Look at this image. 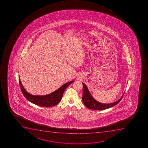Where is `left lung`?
<instances>
[{"mask_svg": "<svg viewBox=\"0 0 148 148\" xmlns=\"http://www.w3.org/2000/svg\"><path fill=\"white\" fill-rule=\"evenodd\" d=\"M84 86V91H83V96H82V100L84 102V105L90 109L94 110H106L107 108H110L113 107L120 102L121 99L123 98L124 94H123L121 97L118 101L110 103V104H104L102 103L99 102L95 99L92 96L89 91L88 90V88L85 84L82 83Z\"/></svg>", "mask_w": 148, "mask_h": 148, "instance_id": "obj_1", "label": "left lung"}]
</instances>
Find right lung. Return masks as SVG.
I'll use <instances>...</instances> for the list:
<instances>
[{"instance_id": "1", "label": "right lung", "mask_w": 148, "mask_h": 148, "mask_svg": "<svg viewBox=\"0 0 148 148\" xmlns=\"http://www.w3.org/2000/svg\"><path fill=\"white\" fill-rule=\"evenodd\" d=\"M19 82L22 93L28 101L40 107H53L58 104L61 100L65 89L69 85L74 82L73 81L67 82L60 87L57 90L47 95H33L29 94L23 88L20 78Z\"/></svg>"}]
</instances>
